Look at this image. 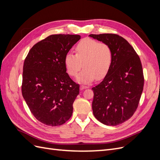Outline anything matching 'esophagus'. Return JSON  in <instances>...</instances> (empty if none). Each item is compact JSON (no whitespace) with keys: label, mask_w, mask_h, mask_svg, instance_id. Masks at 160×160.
<instances>
[{"label":"esophagus","mask_w":160,"mask_h":160,"mask_svg":"<svg viewBox=\"0 0 160 160\" xmlns=\"http://www.w3.org/2000/svg\"><path fill=\"white\" fill-rule=\"evenodd\" d=\"M88 88H89V87H88V86L81 85V87H80V89H81V90H83V89H88Z\"/></svg>","instance_id":"1"}]
</instances>
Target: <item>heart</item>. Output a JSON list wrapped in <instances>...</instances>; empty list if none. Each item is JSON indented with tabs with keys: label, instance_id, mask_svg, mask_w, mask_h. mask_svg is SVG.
<instances>
[{
	"label": "heart",
	"instance_id": "1",
	"mask_svg": "<svg viewBox=\"0 0 160 160\" xmlns=\"http://www.w3.org/2000/svg\"><path fill=\"white\" fill-rule=\"evenodd\" d=\"M113 58L109 45L86 38L75 47V54L68 52L65 55V65L67 72L72 77H75L83 67L77 79L82 83H89L95 78L100 80L108 75Z\"/></svg>",
	"mask_w": 160,
	"mask_h": 160
}]
</instances>
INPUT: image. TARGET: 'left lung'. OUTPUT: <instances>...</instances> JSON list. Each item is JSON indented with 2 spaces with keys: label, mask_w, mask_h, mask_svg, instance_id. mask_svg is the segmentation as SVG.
Here are the masks:
<instances>
[{
  "label": "left lung",
  "mask_w": 160,
  "mask_h": 160,
  "mask_svg": "<svg viewBox=\"0 0 160 160\" xmlns=\"http://www.w3.org/2000/svg\"><path fill=\"white\" fill-rule=\"evenodd\" d=\"M89 37L109 45L113 56L108 75L92 88L93 115L106 125H118L132 118L138 107L144 85L141 60L132 46L118 35Z\"/></svg>",
  "instance_id": "8db88e82"
}]
</instances>
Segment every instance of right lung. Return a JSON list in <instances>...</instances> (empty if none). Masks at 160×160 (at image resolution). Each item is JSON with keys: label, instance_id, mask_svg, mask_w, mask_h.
Instances as JSON below:
<instances>
[{"label": "right lung", "instance_id": "add662e5", "mask_svg": "<svg viewBox=\"0 0 160 160\" xmlns=\"http://www.w3.org/2000/svg\"><path fill=\"white\" fill-rule=\"evenodd\" d=\"M80 38L78 35H51L36 43L25 58L22 97L43 124L58 126L71 117L79 85L66 72L65 57Z\"/></svg>", "mask_w": 160, "mask_h": 160}]
</instances>
